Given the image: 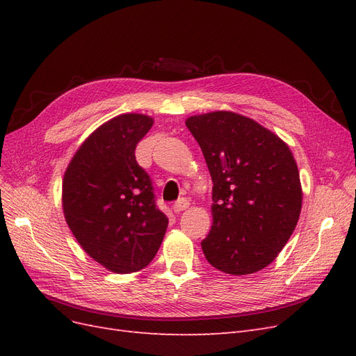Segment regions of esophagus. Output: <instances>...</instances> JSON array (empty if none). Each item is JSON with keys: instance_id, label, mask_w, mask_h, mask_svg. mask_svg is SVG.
<instances>
[{"instance_id": "1", "label": "esophagus", "mask_w": 356, "mask_h": 356, "mask_svg": "<svg viewBox=\"0 0 356 356\" xmlns=\"http://www.w3.org/2000/svg\"><path fill=\"white\" fill-rule=\"evenodd\" d=\"M188 207H190L188 199L181 197V199H178V200L174 203V211L178 213V212H181V211H186Z\"/></svg>"}]
</instances>
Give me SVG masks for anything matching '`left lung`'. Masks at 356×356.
<instances>
[{
    "label": "left lung",
    "mask_w": 356,
    "mask_h": 356,
    "mask_svg": "<svg viewBox=\"0 0 356 356\" xmlns=\"http://www.w3.org/2000/svg\"><path fill=\"white\" fill-rule=\"evenodd\" d=\"M186 124L213 182L204 257L229 275L261 270L282 251L300 217L303 193L293 153L268 129L236 113L193 115Z\"/></svg>",
    "instance_id": "left-lung-1"
}]
</instances>
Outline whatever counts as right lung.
<instances>
[{
	"label": "right lung",
	"mask_w": 356,
	"mask_h": 356,
	"mask_svg": "<svg viewBox=\"0 0 356 356\" xmlns=\"http://www.w3.org/2000/svg\"><path fill=\"white\" fill-rule=\"evenodd\" d=\"M152 126L153 118L144 114L111 118L81 144L63 175L68 227L83 250L114 273L148 266L168 229L152 178L135 157Z\"/></svg>",
	"instance_id": "right-lung-1"
}]
</instances>
